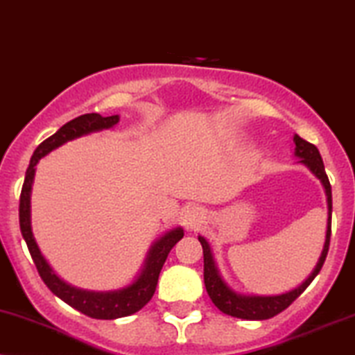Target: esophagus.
<instances>
[{
	"instance_id": "esophagus-1",
	"label": "esophagus",
	"mask_w": 355,
	"mask_h": 355,
	"mask_svg": "<svg viewBox=\"0 0 355 355\" xmlns=\"http://www.w3.org/2000/svg\"><path fill=\"white\" fill-rule=\"evenodd\" d=\"M182 224L187 231H196L206 220V211L199 206H187L182 209Z\"/></svg>"
}]
</instances>
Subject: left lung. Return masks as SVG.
<instances>
[{
    "instance_id": "8db88e82",
    "label": "left lung",
    "mask_w": 355,
    "mask_h": 355,
    "mask_svg": "<svg viewBox=\"0 0 355 355\" xmlns=\"http://www.w3.org/2000/svg\"><path fill=\"white\" fill-rule=\"evenodd\" d=\"M294 156L301 157L304 166H307L312 174L322 182L324 189H326L327 196V207H329V219H327V232H326V243H324L322 254H320L318 264L309 277L302 282L301 286H297L295 289L289 291V293L277 294V295H244L236 293L229 287L224 279L220 277L218 266H216L214 257H212L211 248L207 244V241L204 239L202 236H199V243L202 245V254H204V284H206V291L209 294L211 301L214 302V306L218 307L220 312L224 314L232 315V318H239L245 320H264L270 319L274 315H277L279 312L293 304L295 299L301 295L304 291L307 289V286L314 281V277L318 276L319 270L322 269L324 261L327 257L329 251V243H331V216H332V191H331V182H329V178L326 174V169H324L322 157H320L319 149L315 148L314 144L307 143L306 139H302L301 136H294Z\"/></svg>"
}]
</instances>
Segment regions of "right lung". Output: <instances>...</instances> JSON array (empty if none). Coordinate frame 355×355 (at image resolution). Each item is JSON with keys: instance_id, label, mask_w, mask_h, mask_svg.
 I'll return each mask as SVG.
<instances>
[{"instance_id": "1", "label": "right lung", "mask_w": 355, "mask_h": 355, "mask_svg": "<svg viewBox=\"0 0 355 355\" xmlns=\"http://www.w3.org/2000/svg\"><path fill=\"white\" fill-rule=\"evenodd\" d=\"M119 123V116H107L103 118L98 112H91V114H83L74 118L69 123H66L64 126H61L54 132L53 136H49L48 139H44L33 153L31 161L26 169V176H24L23 189H21L19 196V227L23 239L26 241L29 254H31L35 266L40 272L41 279L46 286L49 287V291L54 295L64 301L68 306L74 307V309L83 312V314L89 315L93 319H119L126 318L137 312L139 309L151 301L156 291L157 279H159V272L164 266L166 259H168V254L171 249L176 245L179 241L184 236L182 227H174L171 231L166 232L164 236H161L149 249L148 257H146L143 269H141L139 276H137L131 284L123 287V289L116 291H106V293H96V291H85L79 289L68 284V282L62 281L61 277L56 276V272L51 269V266L48 264V261L44 259V256L41 254L40 248H37L35 236L31 231V186L33 179H35V171L36 164L41 157H44L46 154L54 151L56 148H60L68 141L76 139V137L91 135V132L103 131V129H110Z\"/></svg>"}]
</instances>
